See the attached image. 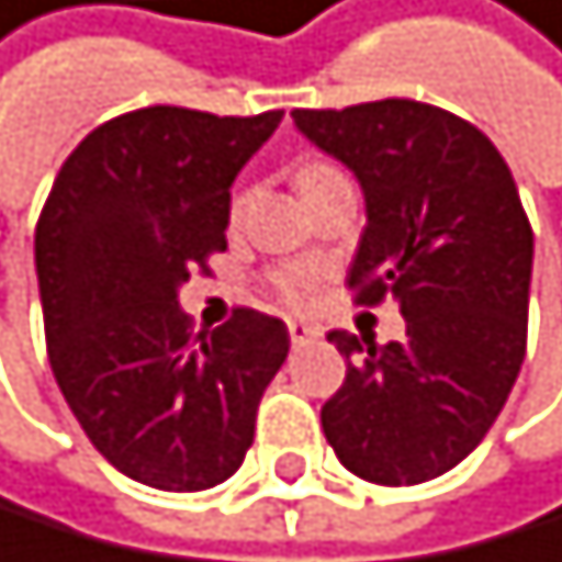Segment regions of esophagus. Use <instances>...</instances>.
<instances>
[{"mask_svg":"<svg viewBox=\"0 0 562 562\" xmlns=\"http://www.w3.org/2000/svg\"><path fill=\"white\" fill-rule=\"evenodd\" d=\"M286 333H290L293 344H308V340L318 337V326H312V323H286Z\"/></svg>","mask_w":562,"mask_h":562,"instance_id":"obj_1","label":"esophagus"}]
</instances>
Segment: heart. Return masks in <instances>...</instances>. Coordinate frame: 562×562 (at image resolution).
Segmentation results:
<instances>
[{
	"label": "heart",
	"mask_w": 562,
	"mask_h": 562,
	"mask_svg": "<svg viewBox=\"0 0 562 562\" xmlns=\"http://www.w3.org/2000/svg\"><path fill=\"white\" fill-rule=\"evenodd\" d=\"M337 168H329L323 165V160H308V165H301L297 168V189L304 193V189H312L315 182H323L326 175H333ZM239 211V200H236V207ZM318 283H323V269H318L315 261H293V265H279V269L269 276V286L272 293L283 304H290V308H297V304H308L315 297V290Z\"/></svg>",
	"instance_id": "obj_1"
}]
</instances>
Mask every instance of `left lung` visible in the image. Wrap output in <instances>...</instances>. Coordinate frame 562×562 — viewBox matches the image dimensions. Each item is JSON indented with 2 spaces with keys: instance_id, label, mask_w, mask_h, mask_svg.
Segmentation results:
<instances>
[{
  "instance_id": "8db88e82",
  "label": "left lung",
  "mask_w": 562,
  "mask_h": 562,
  "mask_svg": "<svg viewBox=\"0 0 562 562\" xmlns=\"http://www.w3.org/2000/svg\"><path fill=\"white\" fill-rule=\"evenodd\" d=\"M290 117L366 193L355 301L394 297L405 318L391 344L329 333L348 376L323 405L326 441L362 481H434L484 441L527 351L535 233L517 182L481 128L430 103Z\"/></svg>"
}]
</instances>
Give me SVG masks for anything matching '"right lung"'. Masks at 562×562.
I'll return each mask as SVG.
<instances>
[{
    "instance_id": "add662e5",
    "label": "right lung",
    "mask_w": 562,
    "mask_h": 562,
    "mask_svg": "<svg viewBox=\"0 0 562 562\" xmlns=\"http://www.w3.org/2000/svg\"><path fill=\"white\" fill-rule=\"evenodd\" d=\"M283 110L218 117L143 106L78 143L35 229L45 348L70 413L110 467L160 492L229 481L290 333L236 308L193 337L179 286L225 250L229 186Z\"/></svg>"
}]
</instances>
